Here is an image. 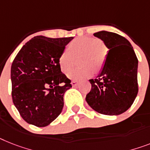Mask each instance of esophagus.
Here are the masks:
<instances>
[{"mask_svg": "<svg viewBox=\"0 0 150 150\" xmlns=\"http://www.w3.org/2000/svg\"><path fill=\"white\" fill-rule=\"evenodd\" d=\"M71 84H72L73 86H76L78 85V82L77 81H75V80H73L72 82H71Z\"/></svg>", "mask_w": 150, "mask_h": 150, "instance_id": "34e87169", "label": "esophagus"}]
</instances>
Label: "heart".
<instances>
[{
	"label": "heart",
	"mask_w": 150,
	"mask_h": 150,
	"mask_svg": "<svg viewBox=\"0 0 150 150\" xmlns=\"http://www.w3.org/2000/svg\"><path fill=\"white\" fill-rule=\"evenodd\" d=\"M107 54L105 44L101 40L93 38L83 37L76 38L69 44V50H64L59 57V65L64 73H67L68 78L74 80H81L90 77L93 71L100 72L103 67ZM79 57L78 62L83 67L70 70ZM69 69L70 70L69 71Z\"/></svg>",
	"instance_id": "heart-1"
}]
</instances>
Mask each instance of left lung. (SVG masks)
I'll return each instance as SVG.
<instances>
[{
  "instance_id": "1",
  "label": "left lung",
  "mask_w": 150,
  "mask_h": 150,
  "mask_svg": "<svg viewBox=\"0 0 150 150\" xmlns=\"http://www.w3.org/2000/svg\"><path fill=\"white\" fill-rule=\"evenodd\" d=\"M108 48L103 67L91 79L86 96L89 106L101 114L116 116L126 112L138 93V60L131 44L116 33L102 30L93 33Z\"/></svg>"
}]
</instances>
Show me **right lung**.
Returning a JSON list of instances; mask_svg holds the SVG:
<instances>
[{
  "mask_svg": "<svg viewBox=\"0 0 150 150\" xmlns=\"http://www.w3.org/2000/svg\"><path fill=\"white\" fill-rule=\"evenodd\" d=\"M73 39L37 36L14 58L11 69L12 99L29 124L47 127L60 114L64 93L72 86L58 60Z\"/></svg>",
  "mask_w": 150,
  "mask_h": 150,
  "instance_id": "obj_1",
  "label": "right lung"
}]
</instances>
